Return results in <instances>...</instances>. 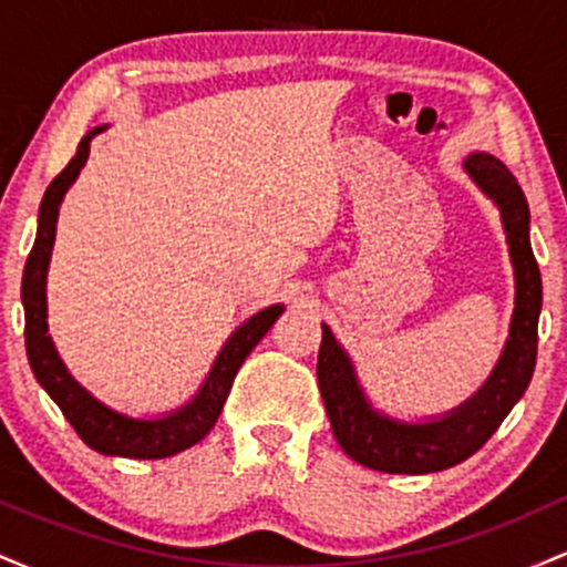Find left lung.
<instances>
[{
	"label": "left lung",
	"mask_w": 567,
	"mask_h": 567,
	"mask_svg": "<svg viewBox=\"0 0 567 567\" xmlns=\"http://www.w3.org/2000/svg\"><path fill=\"white\" fill-rule=\"evenodd\" d=\"M466 171L501 207L504 218L514 277H517V303H514L509 341L493 375L470 402L432 424H400L383 419L368 405L365 394L357 386L349 357L336 343L328 324H322L317 381H320L324 410L343 453L368 470L389 474L451 470L493 437L533 379L538 351V311H542V271L530 250L528 199L517 178L491 154H472L466 159Z\"/></svg>",
	"instance_id": "left-lung-1"
}]
</instances>
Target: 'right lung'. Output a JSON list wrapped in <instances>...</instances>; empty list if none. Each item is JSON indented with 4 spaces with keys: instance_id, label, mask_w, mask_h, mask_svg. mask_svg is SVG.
<instances>
[{
    "instance_id": "1",
    "label": "right lung",
    "mask_w": 567,
    "mask_h": 567,
    "mask_svg": "<svg viewBox=\"0 0 567 567\" xmlns=\"http://www.w3.org/2000/svg\"><path fill=\"white\" fill-rule=\"evenodd\" d=\"M103 127H95L87 133L76 146V154L71 162L55 175L53 184L44 192L42 205H39V226L34 247L29 252V261L23 269V311H25V354H29L31 370H34L37 381L42 389L55 400L61 413L74 426L82 442L93 451L103 455H125V458H167L186 447L197 445V442L216 426L220 410H224L226 396L234 383V375L243 368L245 357L256 349V343L269 333L271 324L282 315V306H269V309L258 311L252 320H247L243 328L229 338L224 349H220L216 365L207 375L205 386L199 394L181 408L178 413L167 415L157 421H135L127 415L114 413L106 405L90 396L84 389L69 375L63 368L61 357L48 336V303H44V277H48L50 250H53L55 239V220L58 205H61L66 188L74 184L80 175L82 165L87 162L90 141L93 135L101 133Z\"/></svg>"
}]
</instances>
